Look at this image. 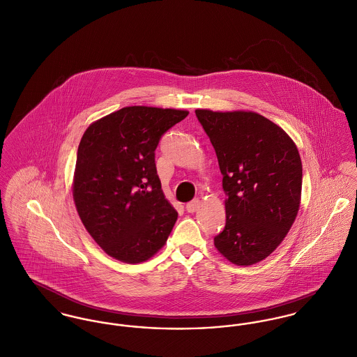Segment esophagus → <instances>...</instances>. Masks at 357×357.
Here are the masks:
<instances>
[{
  "label": "esophagus",
  "instance_id": "obj_1",
  "mask_svg": "<svg viewBox=\"0 0 357 357\" xmlns=\"http://www.w3.org/2000/svg\"><path fill=\"white\" fill-rule=\"evenodd\" d=\"M199 208V199H192L188 205H186V211L189 213H194L197 209Z\"/></svg>",
  "mask_w": 357,
  "mask_h": 357
}]
</instances>
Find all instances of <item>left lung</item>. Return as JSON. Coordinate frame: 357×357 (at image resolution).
<instances>
[{
  "instance_id": "1",
  "label": "left lung",
  "mask_w": 357,
  "mask_h": 357,
  "mask_svg": "<svg viewBox=\"0 0 357 357\" xmlns=\"http://www.w3.org/2000/svg\"><path fill=\"white\" fill-rule=\"evenodd\" d=\"M222 174L225 227L215 247L238 266L269 257L287 236L302 198V160L278 125L254 111L197 109Z\"/></svg>"
}]
</instances>
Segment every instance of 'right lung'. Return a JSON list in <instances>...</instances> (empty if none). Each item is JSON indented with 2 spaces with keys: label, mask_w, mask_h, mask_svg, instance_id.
<instances>
[{
  "label": "right lung",
  "mask_w": 357,
  "mask_h": 357,
  "mask_svg": "<svg viewBox=\"0 0 357 357\" xmlns=\"http://www.w3.org/2000/svg\"><path fill=\"white\" fill-rule=\"evenodd\" d=\"M188 114L130 106L92 122L82 135L73 175L75 205L93 241L121 262L152 258L178 219L162 190L155 149Z\"/></svg>",
  "instance_id": "obj_1"
}]
</instances>
